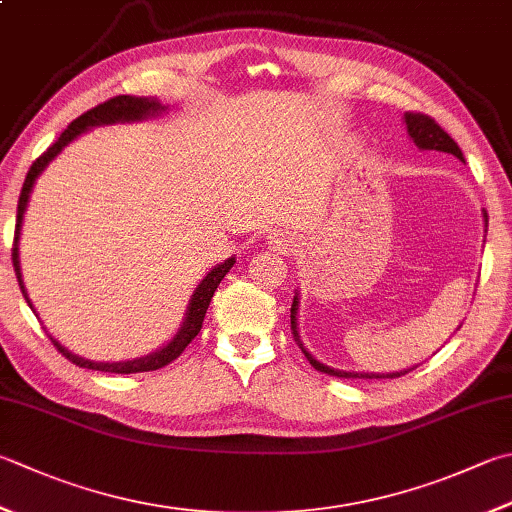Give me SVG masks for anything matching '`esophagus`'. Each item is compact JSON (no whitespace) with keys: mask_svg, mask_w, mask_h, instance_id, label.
<instances>
[{"mask_svg":"<svg viewBox=\"0 0 512 512\" xmlns=\"http://www.w3.org/2000/svg\"><path fill=\"white\" fill-rule=\"evenodd\" d=\"M267 243L274 249V252L287 254V252H294L298 240L292 234H287V231H274V234L267 236Z\"/></svg>","mask_w":512,"mask_h":512,"instance_id":"34e87169","label":"esophagus"}]
</instances>
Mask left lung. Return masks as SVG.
I'll use <instances>...</instances> for the list:
<instances>
[{
	"mask_svg": "<svg viewBox=\"0 0 512 512\" xmlns=\"http://www.w3.org/2000/svg\"><path fill=\"white\" fill-rule=\"evenodd\" d=\"M403 120H406L408 136L412 138V142L417 144L419 149H423V151H443V153H450V156H455V158H459L461 162H464V153H461L459 144H457L455 140H452V138L448 136V133L439 127V124H437L435 120L428 118V115H423V113H406V115H403ZM484 218H486V227H488L486 211H484ZM289 312H292V332H294V336H296V341H298V345H301V350H303V354L307 356V361H310L318 372H325V374H330V376H341V379H343V376H345V379H397V376H401V374H406V372L417 368V365H414V368H410V370L390 372V374L334 370V368H330V365H323L321 361H316L314 356L305 350L301 339H298V327H296V325H298V323H296V314H298V294L294 296L292 310H289Z\"/></svg>",
	"mask_w": 512,
	"mask_h": 512,
	"instance_id": "1",
	"label": "left lung"
}]
</instances>
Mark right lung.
Here are the masks:
<instances>
[{"label":"right lung","mask_w":512,"mask_h":512,"mask_svg":"<svg viewBox=\"0 0 512 512\" xmlns=\"http://www.w3.org/2000/svg\"><path fill=\"white\" fill-rule=\"evenodd\" d=\"M165 109H167V106H162L158 100H153V98H136V95H115V98L98 104V106H95V109L86 111V113L80 115V118L73 120L69 124V129H66L62 136L57 138L51 144V147H48L42 153V156L33 162L31 169H28L26 180H24V187H22V194H19V202H17V223H15V240H13V267H15V276H17L19 289H22V294L26 298V303L31 305V310H33V303L28 301L26 287H24V281H22V267H19V231H22L24 211H26V205H28V198H31V191L35 187L37 176H40V173L46 169L48 162H51L57 156V153H60L66 147V144L73 142L86 129L100 127V124L144 120V118H149V115H156V113L165 111ZM234 263H236V258H227L225 263H220L218 267L211 269V272L205 278H202L200 285L196 287V292L191 294V301L187 305L185 321H182L178 334L173 336V339L165 347H160V350L151 352L147 356H142V359L120 361V363H98V361L82 359V356L69 352L64 345L57 343L53 336H51V341L57 347V352H62L66 359H69L75 365H80V368L111 372V374L151 372V370L165 368V365H169L173 359H178V356L185 352V347L196 339V334L200 332V327H202V321H205V314H207V307L211 303V296H214L216 287L220 285V281H223L229 269L234 267Z\"/></svg>","instance_id":"1"}]
</instances>
